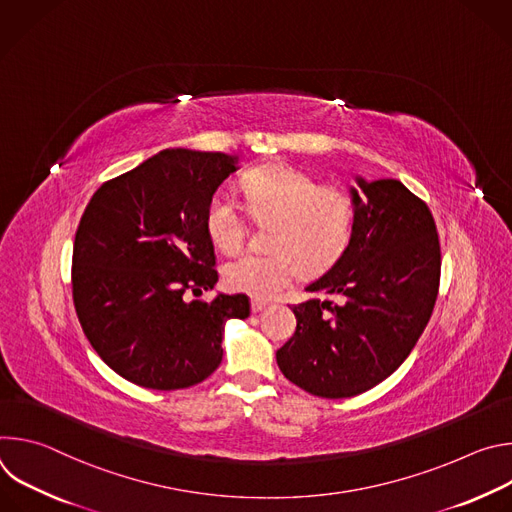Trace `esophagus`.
Here are the masks:
<instances>
[{
  "label": "esophagus",
  "instance_id": "esophagus-1",
  "mask_svg": "<svg viewBox=\"0 0 512 512\" xmlns=\"http://www.w3.org/2000/svg\"><path fill=\"white\" fill-rule=\"evenodd\" d=\"M267 308V302L265 300H251V312L253 314H257V312H261V310H265Z\"/></svg>",
  "mask_w": 512,
  "mask_h": 512
}]
</instances>
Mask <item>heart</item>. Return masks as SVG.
Instances as JSON below:
<instances>
[{"label":"heart","mask_w":512,"mask_h":512,"mask_svg":"<svg viewBox=\"0 0 512 512\" xmlns=\"http://www.w3.org/2000/svg\"><path fill=\"white\" fill-rule=\"evenodd\" d=\"M241 188L255 216H273L269 251H247L223 269L225 285L257 300L275 298L300 275V260L328 267L348 247L354 227L352 198L332 186H320L310 174L267 164L249 172ZM204 229L214 247L233 253L245 239V216L239 200L227 188L216 190L206 206Z\"/></svg>","instance_id":"b5f03b06"}]
</instances>
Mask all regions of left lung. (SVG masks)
Masks as SVG:
<instances>
[{
	"instance_id": "8db88e82",
	"label": "left lung",
	"mask_w": 512,
	"mask_h": 512,
	"mask_svg": "<svg viewBox=\"0 0 512 512\" xmlns=\"http://www.w3.org/2000/svg\"><path fill=\"white\" fill-rule=\"evenodd\" d=\"M350 188L354 227L348 247L291 310L298 326L277 352L285 379L326 399L373 389L409 356L425 330L442 253L427 204L399 180Z\"/></svg>"
}]
</instances>
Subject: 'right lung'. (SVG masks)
<instances>
[{
	"label": "right lung",
	"mask_w": 512,
	"mask_h": 512,
	"mask_svg": "<svg viewBox=\"0 0 512 512\" xmlns=\"http://www.w3.org/2000/svg\"><path fill=\"white\" fill-rule=\"evenodd\" d=\"M237 162L164 150L105 182L83 212L72 249L75 310L105 364L139 387L204 381L223 360L225 322L251 314L243 294L188 300L218 281L204 214Z\"/></svg>",
	"instance_id": "obj_1"
}]
</instances>
